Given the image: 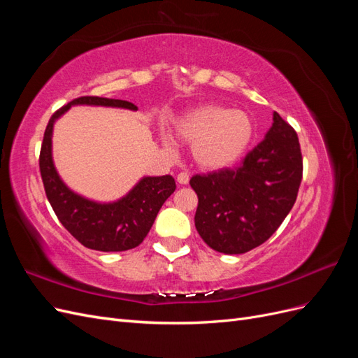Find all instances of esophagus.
<instances>
[{
    "mask_svg": "<svg viewBox=\"0 0 358 358\" xmlns=\"http://www.w3.org/2000/svg\"><path fill=\"white\" fill-rule=\"evenodd\" d=\"M178 182L180 183V185H187V183L189 182V175L187 171H180L178 175Z\"/></svg>",
    "mask_w": 358,
    "mask_h": 358,
    "instance_id": "esophagus-1",
    "label": "esophagus"
}]
</instances>
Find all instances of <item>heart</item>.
Segmentation results:
<instances>
[{
    "instance_id": "heart-1",
    "label": "heart",
    "mask_w": 358,
    "mask_h": 358,
    "mask_svg": "<svg viewBox=\"0 0 358 358\" xmlns=\"http://www.w3.org/2000/svg\"><path fill=\"white\" fill-rule=\"evenodd\" d=\"M178 136L192 143V155L206 170L233 166L251 143L254 122L249 113L220 104H203L176 122ZM167 148L175 146L169 134L162 137Z\"/></svg>"
}]
</instances>
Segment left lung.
<instances>
[{
  "mask_svg": "<svg viewBox=\"0 0 358 358\" xmlns=\"http://www.w3.org/2000/svg\"><path fill=\"white\" fill-rule=\"evenodd\" d=\"M301 176L297 133L275 112L266 137L239 166L191 178L200 237L222 254H243L264 243L294 206Z\"/></svg>",
  "mask_w": 358,
  "mask_h": 358,
  "instance_id": "8db88e82",
  "label": "left lung"
}]
</instances>
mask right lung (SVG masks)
Returning <instances> with one entry per match:
<instances>
[{
    "mask_svg": "<svg viewBox=\"0 0 358 358\" xmlns=\"http://www.w3.org/2000/svg\"><path fill=\"white\" fill-rule=\"evenodd\" d=\"M74 104L110 106L137 110L124 100L86 95L62 106L49 119L40 149V175L46 197L59 222L85 248L103 252H122L145 241L161 206L176 189L171 176L143 178L127 196L115 203H95L86 200L66 187L52 161V129L55 119Z\"/></svg>",
    "mask_w": 358,
    "mask_h": 358,
    "instance_id": "add662e5",
    "label": "right lung"
}]
</instances>
